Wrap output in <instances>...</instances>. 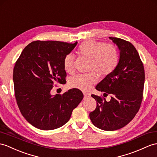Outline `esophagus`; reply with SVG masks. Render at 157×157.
<instances>
[{"label": "esophagus", "mask_w": 157, "mask_h": 157, "mask_svg": "<svg viewBox=\"0 0 157 157\" xmlns=\"http://www.w3.org/2000/svg\"><path fill=\"white\" fill-rule=\"evenodd\" d=\"M84 97L85 98H89L90 97V94L89 93H84Z\"/></svg>", "instance_id": "obj_1"}]
</instances>
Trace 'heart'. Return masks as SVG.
Segmentation results:
<instances>
[{
    "instance_id": "heart-1",
    "label": "heart",
    "mask_w": 157,
    "mask_h": 157,
    "mask_svg": "<svg viewBox=\"0 0 157 157\" xmlns=\"http://www.w3.org/2000/svg\"><path fill=\"white\" fill-rule=\"evenodd\" d=\"M78 51L82 56L90 59L89 70L93 71L71 77L69 85L72 88L82 91L89 90L91 86L98 81L97 73L105 77L111 73L117 65L118 51L113 44L89 40L80 45ZM74 61L75 56L72 53H68L64 56L63 66L67 72L71 73L74 71Z\"/></svg>"
}]
</instances>
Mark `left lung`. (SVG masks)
<instances>
[{"instance_id":"1","label":"left lung","mask_w":157,"mask_h":157,"mask_svg":"<svg viewBox=\"0 0 157 157\" xmlns=\"http://www.w3.org/2000/svg\"><path fill=\"white\" fill-rule=\"evenodd\" d=\"M120 51L119 61L114 70L96 86L104 97L111 95L109 101L91 94L97 107L89 114L92 123L104 131L124 127L135 117L143 101L144 69L135 47L128 41L109 37Z\"/></svg>"}]
</instances>
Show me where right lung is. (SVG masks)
Instances as JSON below:
<instances>
[{
    "label": "right lung",
    "instance_id": "obj_1",
    "mask_svg": "<svg viewBox=\"0 0 157 157\" xmlns=\"http://www.w3.org/2000/svg\"><path fill=\"white\" fill-rule=\"evenodd\" d=\"M60 41L36 40L23 49L13 69L14 94L19 110L34 127L53 130L69 121L83 98L82 92L72 89L52 95L55 83L65 84L63 60L76 47Z\"/></svg>",
    "mask_w": 157,
    "mask_h": 157
}]
</instances>
